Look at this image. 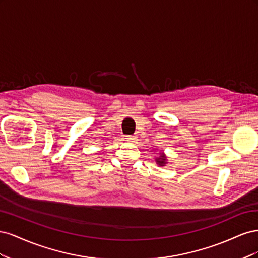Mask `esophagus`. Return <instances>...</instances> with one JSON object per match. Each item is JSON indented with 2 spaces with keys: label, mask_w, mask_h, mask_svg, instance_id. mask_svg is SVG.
Masks as SVG:
<instances>
[{
  "label": "esophagus",
  "mask_w": 258,
  "mask_h": 258,
  "mask_svg": "<svg viewBox=\"0 0 258 258\" xmlns=\"http://www.w3.org/2000/svg\"><path fill=\"white\" fill-rule=\"evenodd\" d=\"M126 139H127V141L135 142V141H136V139H137V137H136V136H126Z\"/></svg>",
  "instance_id": "34e87169"
}]
</instances>
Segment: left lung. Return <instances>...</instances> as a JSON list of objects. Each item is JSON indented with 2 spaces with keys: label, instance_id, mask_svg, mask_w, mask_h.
<instances>
[{
  "label": "left lung",
  "instance_id": "1",
  "mask_svg": "<svg viewBox=\"0 0 258 258\" xmlns=\"http://www.w3.org/2000/svg\"><path fill=\"white\" fill-rule=\"evenodd\" d=\"M157 160V162L159 163L160 166H163L165 165V162H166V156L163 155V154H161V156H160V158H158V159H156Z\"/></svg>",
  "mask_w": 258,
  "mask_h": 258
}]
</instances>
